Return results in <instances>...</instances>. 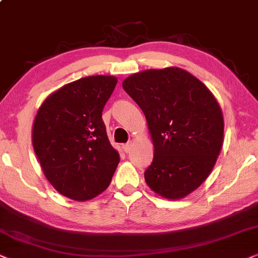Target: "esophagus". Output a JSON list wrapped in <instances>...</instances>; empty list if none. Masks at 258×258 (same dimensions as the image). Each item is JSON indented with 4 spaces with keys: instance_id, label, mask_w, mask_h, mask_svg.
<instances>
[{
    "instance_id": "34e87169",
    "label": "esophagus",
    "mask_w": 258,
    "mask_h": 258,
    "mask_svg": "<svg viewBox=\"0 0 258 258\" xmlns=\"http://www.w3.org/2000/svg\"><path fill=\"white\" fill-rule=\"evenodd\" d=\"M132 146H133V145H132V143H127V144H123V145H122V150L125 151L126 153H128L130 151L132 150Z\"/></svg>"
}]
</instances>
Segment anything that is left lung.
Masks as SVG:
<instances>
[{"label":"left lung","mask_w":258,"mask_h":258,"mask_svg":"<svg viewBox=\"0 0 258 258\" xmlns=\"http://www.w3.org/2000/svg\"><path fill=\"white\" fill-rule=\"evenodd\" d=\"M122 88L145 114L153 142L146 184L164 198L186 197L211 173L223 146L224 119L215 95L178 67L135 73Z\"/></svg>","instance_id":"obj_1"}]
</instances>
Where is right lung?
<instances>
[{
	"mask_svg": "<svg viewBox=\"0 0 258 258\" xmlns=\"http://www.w3.org/2000/svg\"><path fill=\"white\" fill-rule=\"evenodd\" d=\"M118 79L81 78L56 89L37 109L32 142L44 177L64 197L85 202L108 187L118 166L102 109Z\"/></svg>",
	"mask_w": 258,
	"mask_h": 258,
	"instance_id": "right-lung-1",
	"label": "right lung"
}]
</instances>
